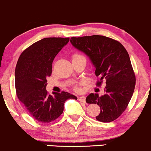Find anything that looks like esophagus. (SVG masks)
Here are the masks:
<instances>
[{
	"label": "esophagus",
	"instance_id": "obj_1",
	"mask_svg": "<svg viewBox=\"0 0 151 151\" xmlns=\"http://www.w3.org/2000/svg\"><path fill=\"white\" fill-rule=\"evenodd\" d=\"M78 100L82 102H85V97L84 96H80V97H78Z\"/></svg>",
	"mask_w": 151,
	"mask_h": 151
}]
</instances>
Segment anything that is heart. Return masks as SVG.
<instances>
[{
    "instance_id": "obj_1",
    "label": "heart",
    "mask_w": 151,
    "mask_h": 151,
    "mask_svg": "<svg viewBox=\"0 0 151 151\" xmlns=\"http://www.w3.org/2000/svg\"><path fill=\"white\" fill-rule=\"evenodd\" d=\"M78 57H82V56H79V55H75V56H74V58ZM74 58H73V59H74ZM75 89H76V90H77V91H79V87H76Z\"/></svg>"
}]
</instances>
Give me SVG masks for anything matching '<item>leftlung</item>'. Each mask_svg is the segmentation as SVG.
Segmentation results:
<instances>
[{
    "label": "left lung",
    "instance_id": "obj_1",
    "mask_svg": "<svg viewBox=\"0 0 151 151\" xmlns=\"http://www.w3.org/2000/svg\"><path fill=\"white\" fill-rule=\"evenodd\" d=\"M70 42L90 59L95 75L100 77L97 85L106 81L103 95L91 93L86 98L87 103L100 106V112L96 119L103 122L116 120L126 109L135 86V76L126 49L117 41L100 35L72 37Z\"/></svg>",
    "mask_w": 151,
    "mask_h": 151
}]
</instances>
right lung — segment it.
<instances>
[{"instance_id": "add662e5", "label": "right lung", "mask_w": 151, "mask_h": 151, "mask_svg": "<svg viewBox=\"0 0 151 151\" xmlns=\"http://www.w3.org/2000/svg\"><path fill=\"white\" fill-rule=\"evenodd\" d=\"M69 38H44L24 50L15 70V84L18 98L29 114L37 121L49 122L64 111L68 99L77 97L67 92L47 93L46 77L52 72V62Z\"/></svg>"}]
</instances>
